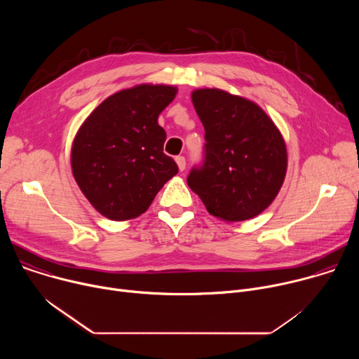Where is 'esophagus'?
<instances>
[{
    "mask_svg": "<svg viewBox=\"0 0 359 359\" xmlns=\"http://www.w3.org/2000/svg\"><path fill=\"white\" fill-rule=\"evenodd\" d=\"M176 163H177L180 172H183L186 169V159H184V156H177L176 158Z\"/></svg>",
    "mask_w": 359,
    "mask_h": 359,
    "instance_id": "34e87169",
    "label": "esophagus"
}]
</instances>
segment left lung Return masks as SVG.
I'll return each mask as SVG.
<instances>
[{
  "instance_id": "left-lung-1",
  "label": "left lung",
  "mask_w": 359,
  "mask_h": 359,
  "mask_svg": "<svg viewBox=\"0 0 359 359\" xmlns=\"http://www.w3.org/2000/svg\"><path fill=\"white\" fill-rule=\"evenodd\" d=\"M204 128L203 159L187 176L208 212L226 222H243L267 209L287 172V149L266 112L220 89L191 93Z\"/></svg>"
}]
</instances>
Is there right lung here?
<instances>
[{
  "label": "right lung",
  "mask_w": 359,
  "mask_h": 359,
  "mask_svg": "<svg viewBox=\"0 0 359 359\" xmlns=\"http://www.w3.org/2000/svg\"><path fill=\"white\" fill-rule=\"evenodd\" d=\"M176 92L166 85L121 90L102 102L81 126L72 144V173L100 215L121 222L144 213L179 172L163 153L166 132L158 123Z\"/></svg>",
  "instance_id": "add662e5"
}]
</instances>
